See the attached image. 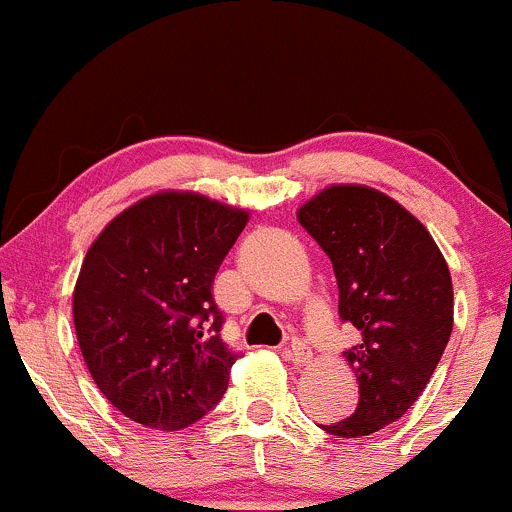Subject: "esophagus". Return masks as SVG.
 Wrapping results in <instances>:
<instances>
[{
  "label": "esophagus",
  "mask_w": 512,
  "mask_h": 512,
  "mask_svg": "<svg viewBox=\"0 0 512 512\" xmlns=\"http://www.w3.org/2000/svg\"><path fill=\"white\" fill-rule=\"evenodd\" d=\"M285 355L295 365H304V363H309V360H312V348H309L304 341H297V338H295V341L290 343V348L285 350Z\"/></svg>",
  "instance_id": "esophagus-1"
}]
</instances>
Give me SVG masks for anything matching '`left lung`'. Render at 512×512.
<instances>
[{
	"mask_svg": "<svg viewBox=\"0 0 512 512\" xmlns=\"http://www.w3.org/2000/svg\"><path fill=\"white\" fill-rule=\"evenodd\" d=\"M331 258L338 314L360 333L346 360L358 404L321 426L338 438L372 435L421 396L452 333V278L438 244L394 198L370 186H329L297 210Z\"/></svg>",
	"mask_w": 512,
	"mask_h": 512,
	"instance_id": "8db88e82",
	"label": "left lung"
}]
</instances>
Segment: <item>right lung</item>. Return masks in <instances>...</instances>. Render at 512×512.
Listing matches in <instances>:
<instances>
[{
  "label": "right lung",
  "instance_id": "right-lung-1",
  "mask_svg": "<svg viewBox=\"0 0 512 512\" xmlns=\"http://www.w3.org/2000/svg\"><path fill=\"white\" fill-rule=\"evenodd\" d=\"M249 212L162 191L113 217L86 251L74 331L96 387L130 421L181 430L227 392L237 353L220 338L212 280Z\"/></svg>",
  "mask_w": 512,
  "mask_h": 512
}]
</instances>
